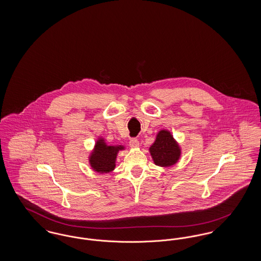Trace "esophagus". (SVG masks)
<instances>
[{
    "mask_svg": "<svg viewBox=\"0 0 261 261\" xmlns=\"http://www.w3.org/2000/svg\"><path fill=\"white\" fill-rule=\"evenodd\" d=\"M129 146L131 148H133V149H136V148L139 147V141L137 140L136 138H132L130 140V142H129Z\"/></svg>",
    "mask_w": 261,
    "mask_h": 261,
    "instance_id": "34e87169",
    "label": "esophagus"
}]
</instances>
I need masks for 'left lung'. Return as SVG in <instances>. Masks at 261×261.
I'll return each mask as SVG.
<instances>
[{
  "instance_id": "1",
  "label": "left lung",
  "mask_w": 261,
  "mask_h": 261,
  "mask_svg": "<svg viewBox=\"0 0 261 261\" xmlns=\"http://www.w3.org/2000/svg\"><path fill=\"white\" fill-rule=\"evenodd\" d=\"M149 152L155 165L168 167L179 161L181 149L168 130H161L150 146Z\"/></svg>"
}]
</instances>
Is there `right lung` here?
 Masks as SVG:
<instances>
[{"label": "right lung", "instance_id": "obj_1", "mask_svg": "<svg viewBox=\"0 0 261 261\" xmlns=\"http://www.w3.org/2000/svg\"><path fill=\"white\" fill-rule=\"evenodd\" d=\"M122 149H124L123 146H109L102 138H99L96 142L95 148L89 156V163L96 172H112L115 168L117 153Z\"/></svg>", "mask_w": 261, "mask_h": 261}]
</instances>
